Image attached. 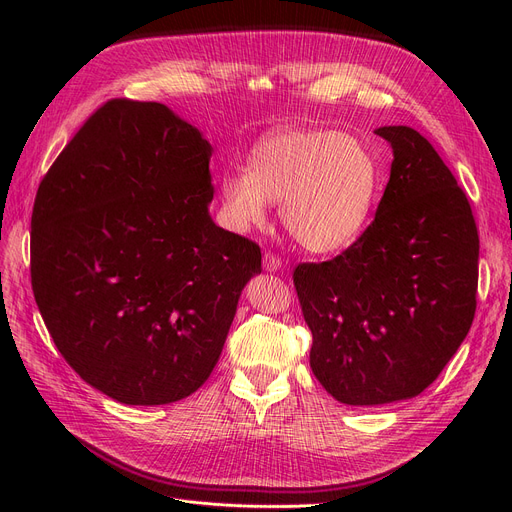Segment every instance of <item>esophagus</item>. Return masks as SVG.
I'll return each instance as SVG.
<instances>
[{
    "instance_id": "1",
    "label": "esophagus",
    "mask_w": 512,
    "mask_h": 512,
    "mask_svg": "<svg viewBox=\"0 0 512 512\" xmlns=\"http://www.w3.org/2000/svg\"><path fill=\"white\" fill-rule=\"evenodd\" d=\"M263 270L265 272H278V270H282V259L276 257L274 253H265L263 255Z\"/></svg>"
}]
</instances>
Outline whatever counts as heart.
<instances>
[{
	"label": "heart",
	"instance_id": "obj_1",
	"mask_svg": "<svg viewBox=\"0 0 512 512\" xmlns=\"http://www.w3.org/2000/svg\"><path fill=\"white\" fill-rule=\"evenodd\" d=\"M378 184V161L361 139L280 128L255 145L247 174L224 176L222 197L240 228L263 226L267 201L280 203L282 224L303 249L332 253L359 236Z\"/></svg>",
	"mask_w": 512,
	"mask_h": 512
}]
</instances>
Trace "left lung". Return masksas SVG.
Masks as SVG:
<instances>
[{
    "mask_svg": "<svg viewBox=\"0 0 512 512\" xmlns=\"http://www.w3.org/2000/svg\"><path fill=\"white\" fill-rule=\"evenodd\" d=\"M375 134L394 155L375 220L338 257L292 274L313 375L353 407L432 384L469 334L477 294L479 236L456 178L417 130Z\"/></svg>",
    "mask_w": 512,
    "mask_h": 512,
    "instance_id": "left-lung-1",
    "label": "left lung"
}]
</instances>
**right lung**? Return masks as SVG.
Masks as SVG:
<instances>
[{
  "label": "right lung",
  "instance_id": "right-lung-1",
  "mask_svg": "<svg viewBox=\"0 0 512 512\" xmlns=\"http://www.w3.org/2000/svg\"><path fill=\"white\" fill-rule=\"evenodd\" d=\"M211 145L155 101L112 99L39 184L31 278L68 365L124 405H168L218 363L253 240L215 226Z\"/></svg>",
  "mask_w": 512,
  "mask_h": 512
}]
</instances>
